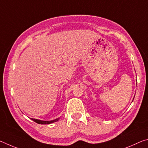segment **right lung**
Returning <instances> with one entry per match:
<instances>
[{
    "label": "right lung",
    "mask_w": 148,
    "mask_h": 148,
    "mask_svg": "<svg viewBox=\"0 0 148 148\" xmlns=\"http://www.w3.org/2000/svg\"><path fill=\"white\" fill-rule=\"evenodd\" d=\"M31 119L32 120V121H34V122H36L38 124L46 125V124H50V123H52L57 121L59 119V118H57V119H54V120H51V121H42V120H39V119H32V118H31Z\"/></svg>",
    "instance_id": "right-lung-1"
}]
</instances>
